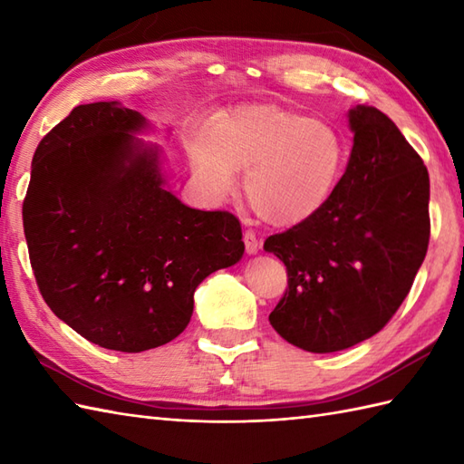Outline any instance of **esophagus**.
Listing matches in <instances>:
<instances>
[{
	"instance_id": "34e87169",
	"label": "esophagus",
	"mask_w": 464,
	"mask_h": 464,
	"mask_svg": "<svg viewBox=\"0 0 464 464\" xmlns=\"http://www.w3.org/2000/svg\"><path fill=\"white\" fill-rule=\"evenodd\" d=\"M243 241H245V249H247L249 255H257L259 253V239L253 231H245L243 233Z\"/></svg>"
}]
</instances>
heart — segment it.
I'll return each instance as SVG.
<instances>
[{
    "mask_svg": "<svg viewBox=\"0 0 464 464\" xmlns=\"http://www.w3.org/2000/svg\"><path fill=\"white\" fill-rule=\"evenodd\" d=\"M195 169L217 197L243 189L263 221L291 227L319 213L344 171V143L333 125L277 105L241 107L215 137L195 145Z\"/></svg>",
    "mask_w": 464,
    "mask_h": 464,
    "instance_id": "b5f03b06",
    "label": "heart"
}]
</instances>
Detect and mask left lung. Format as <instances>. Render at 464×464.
<instances>
[{"label":"left lung","mask_w":464,"mask_h":464,"mask_svg":"<svg viewBox=\"0 0 464 464\" xmlns=\"http://www.w3.org/2000/svg\"><path fill=\"white\" fill-rule=\"evenodd\" d=\"M353 150L331 199L311 219L271 235L287 291L269 314L285 341L309 353L349 349L379 333L425 261L429 171L377 107L349 111Z\"/></svg>","instance_id":"8db88e82"}]
</instances>
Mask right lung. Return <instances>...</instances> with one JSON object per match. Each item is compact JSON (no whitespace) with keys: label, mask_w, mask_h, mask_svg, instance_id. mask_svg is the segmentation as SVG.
Returning <instances> with one entry per match:
<instances>
[{"label":"right lung","mask_w":464,"mask_h":464,"mask_svg":"<svg viewBox=\"0 0 464 464\" xmlns=\"http://www.w3.org/2000/svg\"><path fill=\"white\" fill-rule=\"evenodd\" d=\"M150 123L117 102L77 105L39 141L24 233L47 307L103 349L141 353L189 324L193 293L243 257L241 223L165 189Z\"/></svg>","instance_id":"add662e5"}]
</instances>
